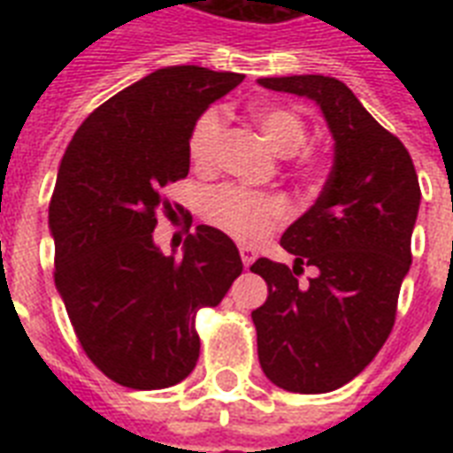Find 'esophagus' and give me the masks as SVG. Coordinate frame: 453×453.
Segmentation results:
<instances>
[{
    "mask_svg": "<svg viewBox=\"0 0 453 453\" xmlns=\"http://www.w3.org/2000/svg\"><path fill=\"white\" fill-rule=\"evenodd\" d=\"M240 256H242V263H244V268H249L251 263L256 261V251L249 247H240Z\"/></svg>",
    "mask_w": 453,
    "mask_h": 453,
    "instance_id": "34e87169",
    "label": "esophagus"
}]
</instances>
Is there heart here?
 <instances>
[{"label": "heart", "mask_w": 453, "mask_h": 453, "mask_svg": "<svg viewBox=\"0 0 453 453\" xmlns=\"http://www.w3.org/2000/svg\"><path fill=\"white\" fill-rule=\"evenodd\" d=\"M254 122L268 143L280 152L296 150L305 138V124L296 112L275 105H258L251 110ZM223 112L219 108H209L192 127L190 159L197 166H209L219 155L220 136H223ZM206 220L230 237L247 244L268 237L280 220L287 216V206L275 195H261V192L237 188V185H223L206 195L204 202Z\"/></svg>", "instance_id": "heart-1"}]
</instances>
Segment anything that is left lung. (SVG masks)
<instances>
[{
	"instance_id": "left-lung-1",
	"label": "left lung",
	"mask_w": 453,
	"mask_h": 453,
	"mask_svg": "<svg viewBox=\"0 0 453 453\" xmlns=\"http://www.w3.org/2000/svg\"><path fill=\"white\" fill-rule=\"evenodd\" d=\"M273 91L305 96L334 138L319 197L282 234L294 268L258 258L251 273L268 298L251 312L263 373L289 393H331L365 369L390 336L411 233L421 206L414 162L336 77H263ZM303 265L316 277L297 284Z\"/></svg>"
}]
</instances>
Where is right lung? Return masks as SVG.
<instances>
[{
    "instance_id": "right-lung-1",
    "label": "right lung",
    "mask_w": 453,
    "mask_h": 453,
    "mask_svg": "<svg viewBox=\"0 0 453 453\" xmlns=\"http://www.w3.org/2000/svg\"><path fill=\"white\" fill-rule=\"evenodd\" d=\"M244 74L199 65L155 70L81 122L49 204L56 289L88 359L134 390L176 386L195 369L199 308L242 275L234 242L197 226L183 258L152 240L162 190L190 171L192 127Z\"/></svg>"
}]
</instances>
